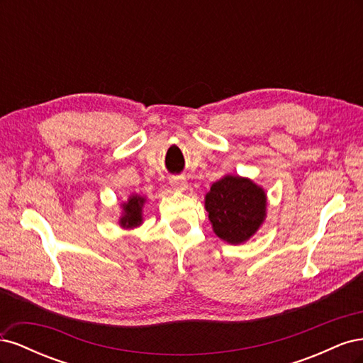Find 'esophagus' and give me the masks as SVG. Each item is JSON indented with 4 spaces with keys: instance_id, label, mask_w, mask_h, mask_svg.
I'll return each instance as SVG.
<instances>
[{
    "instance_id": "34e87169",
    "label": "esophagus",
    "mask_w": 363,
    "mask_h": 363,
    "mask_svg": "<svg viewBox=\"0 0 363 363\" xmlns=\"http://www.w3.org/2000/svg\"><path fill=\"white\" fill-rule=\"evenodd\" d=\"M169 184L174 191H179V192H183L186 191V188H188V182H186L184 177H171Z\"/></svg>"
}]
</instances>
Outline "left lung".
Wrapping results in <instances>:
<instances>
[{
	"instance_id": "left-lung-1",
	"label": "left lung",
	"mask_w": 363,
	"mask_h": 363,
	"mask_svg": "<svg viewBox=\"0 0 363 363\" xmlns=\"http://www.w3.org/2000/svg\"><path fill=\"white\" fill-rule=\"evenodd\" d=\"M267 192L248 177L225 174L204 196L213 233L230 245H240L257 233L267 219Z\"/></svg>"
}]
</instances>
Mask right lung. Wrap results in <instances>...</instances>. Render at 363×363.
<instances>
[{
    "mask_svg": "<svg viewBox=\"0 0 363 363\" xmlns=\"http://www.w3.org/2000/svg\"><path fill=\"white\" fill-rule=\"evenodd\" d=\"M147 199L144 195L131 194L127 201L121 204V216L118 219L119 227L125 230H133L144 223V216H142V208H144Z\"/></svg>",
    "mask_w": 363,
    "mask_h": 363,
    "instance_id": "1",
    "label": "right lung"
}]
</instances>
